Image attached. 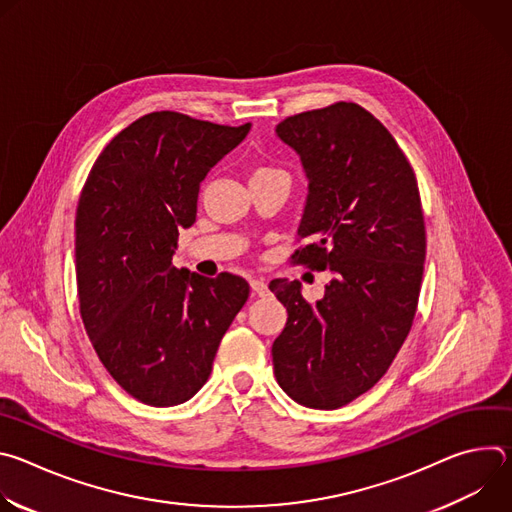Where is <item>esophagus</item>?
I'll list each match as a JSON object with an SVG mask.
<instances>
[{"label": "esophagus", "mask_w": 512, "mask_h": 512, "mask_svg": "<svg viewBox=\"0 0 512 512\" xmlns=\"http://www.w3.org/2000/svg\"><path fill=\"white\" fill-rule=\"evenodd\" d=\"M251 289L255 291L257 296H261V298L269 294V287H267V283H265L263 277H253V279H251Z\"/></svg>", "instance_id": "34e87169"}]
</instances>
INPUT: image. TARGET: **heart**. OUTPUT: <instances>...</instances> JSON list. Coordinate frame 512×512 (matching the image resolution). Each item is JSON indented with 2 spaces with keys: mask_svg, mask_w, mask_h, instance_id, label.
<instances>
[{
  "mask_svg": "<svg viewBox=\"0 0 512 512\" xmlns=\"http://www.w3.org/2000/svg\"><path fill=\"white\" fill-rule=\"evenodd\" d=\"M259 172H277V170H269V168H261V170H257L255 174H259Z\"/></svg>",
  "mask_w": 512,
  "mask_h": 512,
  "instance_id": "b5f03b06",
  "label": "heart"
}]
</instances>
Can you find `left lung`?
Returning <instances> with one entry per match:
<instances>
[{"label":"left lung","instance_id":"1","mask_svg":"<svg viewBox=\"0 0 512 512\" xmlns=\"http://www.w3.org/2000/svg\"><path fill=\"white\" fill-rule=\"evenodd\" d=\"M275 133L310 190L298 229L308 245L291 259L332 279L316 304L298 279L269 283L287 310L273 373L296 403L338 409L379 383L411 330L425 261L419 188L395 137L356 103L291 115Z\"/></svg>","mask_w":512,"mask_h":512}]
</instances>
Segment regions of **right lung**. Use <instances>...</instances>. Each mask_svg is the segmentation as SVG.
<instances>
[{"instance_id": "right-lung-1", "label": "right lung", "mask_w": 512, "mask_h": 512, "mask_svg": "<svg viewBox=\"0 0 512 512\" xmlns=\"http://www.w3.org/2000/svg\"><path fill=\"white\" fill-rule=\"evenodd\" d=\"M249 129L148 113L107 143L83 186L81 318L103 367L145 405L172 407L198 393L249 298L239 275L212 279L172 265L180 229L196 221L200 182Z\"/></svg>"}]
</instances>
